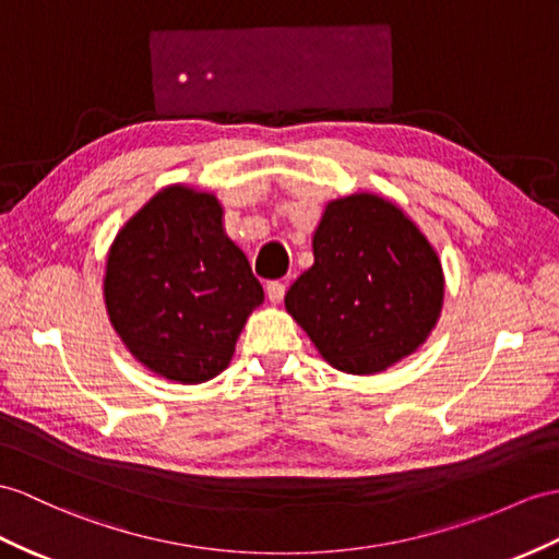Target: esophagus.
<instances>
[{"mask_svg": "<svg viewBox=\"0 0 559 559\" xmlns=\"http://www.w3.org/2000/svg\"><path fill=\"white\" fill-rule=\"evenodd\" d=\"M265 294H267V301L270 304H282V298H284V284L282 282H267V287H265Z\"/></svg>", "mask_w": 559, "mask_h": 559, "instance_id": "1", "label": "esophagus"}]
</instances>
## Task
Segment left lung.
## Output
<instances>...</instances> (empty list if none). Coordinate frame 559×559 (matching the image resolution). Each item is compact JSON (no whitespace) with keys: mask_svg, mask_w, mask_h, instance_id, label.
<instances>
[{"mask_svg":"<svg viewBox=\"0 0 559 559\" xmlns=\"http://www.w3.org/2000/svg\"><path fill=\"white\" fill-rule=\"evenodd\" d=\"M312 255L284 308L332 367L377 374L427 342L443 308V267L396 203L370 192L330 201Z\"/></svg>","mask_w":559,"mask_h":559,"instance_id":"left-lung-1","label":"left lung"}]
</instances>
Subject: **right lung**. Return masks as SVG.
Returning <instances> with one entry per match:
<instances>
[{
    "label": "right lung",
    "mask_w": 559,
    "mask_h": 559,
    "mask_svg": "<svg viewBox=\"0 0 559 559\" xmlns=\"http://www.w3.org/2000/svg\"><path fill=\"white\" fill-rule=\"evenodd\" d=\"M223 215L215 194L168 185L118 229L106 255L108 320L134 360L175 384L221 374L265 298Z\"/></svg>",
    "instance_id": "1"
}]
</instances>
